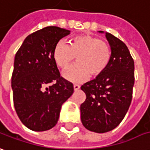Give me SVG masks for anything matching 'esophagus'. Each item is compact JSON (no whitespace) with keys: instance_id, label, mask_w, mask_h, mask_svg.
<instances>
[{"instance_id":"34e87169","label":"esophagus","mask_w":150,"mask_h":150,"mask_svg":"<svg viewBox=\"0 0 150 150\" xmlns=\"http://www.w3.org/2000/svg\"><path fill=\"white\" fill-rule=\"evenodd\" d=\"M79 88H80V86H79V84H76V83L74 84V89H75V91H77L78 89H79Z\"/></svg>"}]
</instances>
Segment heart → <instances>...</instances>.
I'll use <instances>...</instances> for the list:
<instances>
[{"mask_svg": "<svg viewBox=\"0 0 150 150\" xmlns=\"http://www.w3.org/2000/svg\"><path fill=\"white\" fill-rule=\"evenodd\" d=\"M112 57L109 42L89 34L74 37L68 44L61 41L53 51L54 61L63 71L76 57V64L64 73V77L72 82L83 81L88 75L91 78L101 75L109 66Z\"/></svg>", "mask_w": 150, "mask_h": 150, "instance_id": "b5f03b06", "label": "heart"}]
</instances>
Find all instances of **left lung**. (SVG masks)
<instances>
[{"mask_svg":"<svg viewBox=\"0 0 150 150\" xmlns=\"http://www.w3.org/2000/svg\"><path fill=\"white\" fill-rule=\"evenodd\" d=\"M106 37L112 49L109 66L80 88L86 94L80 105L81 122L96 133L112 131L122 122L130 108L135 83V63L129 49L109 33Z\"/></svg>","mask_w":150,"mask_h":150,"instance_id":"8db88e82","label":"left lung"}]
</instances>
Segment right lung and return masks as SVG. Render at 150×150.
<instances>
[{
  "label": "right lung",
  "instance_id": "1",
  "mask_svg": "<svg viewBox=\"0 0 150 150\" xmlns=\"http://www.w3.org/2000/svg\"><path fill=\"white\" fill-rule=\"evenodd\" d=\"M69 33L57 26L45 27L29 34L15 54L14 106L21 122L32 131L56 126L62 104L74 92L73 83L61 76L53 58L55 46Z\"/></svg>",
  "mask_w": 150,
  "mask_h": 150
}]
</instances>
